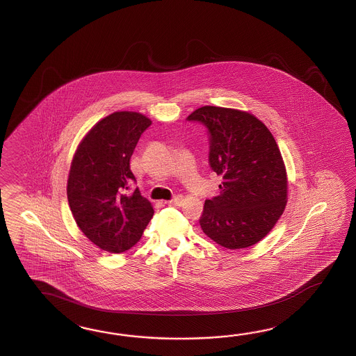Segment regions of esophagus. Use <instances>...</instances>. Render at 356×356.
Instances as JSON below:
<instances>
[{
  "label": "esophagus",
  "mask_w": 356,
  "mask_h": 356,
  "mask_svg": "<svg viewBox=\"0 0 356 356\" xmlns=\"http://www.w3.org/2000/svg\"><path fill=\"white\" fill-rule=\"evenodd\" d=\"M181 202H183V198L181 196L175 197L170 201H165V204H172V206H181Z\"/></svg>",
  "instance_id": "esophagus-1"
}]
</instances>
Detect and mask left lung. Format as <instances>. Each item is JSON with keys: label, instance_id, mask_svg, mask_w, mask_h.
I'll use <instances>...</instances> for the list:
<instances>
[{"label": "left lung", "instance_id": "1", "mask_svg": "<svg viewBox=\"0 0 356 356\" xmlns=\"http://www.w3.org/2000/svg\"><path fill=\"white\" fill-rule=\"evenodd\" d=\"M187 120L209 129V163L222 177L219 196L204 201V234L227 250L256 244L280 219L288 200L286 169L273 134L253 114L232 108L201 106Z\"/></svg>", "mask_w": 356, "mask_h": 356}]
</instances>
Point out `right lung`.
<instances>
[{
  "instance_id": "add662e5",
  "label": "right lung",
  "mask_w": 356,
  "mask_h": 356,
  "mask_svg": "<svg viewBox=\"0 0 356 356\" xmlns=\"http://www.w3.org/2000/svg\"><path fill=\"white\" fill-rule=\"evenodd\" d=\"M152 121L136 112L106 115L83 137L70 168L67 200L77 227L109 253H122L143 236L154 215L138 188L129 159Z\"/></svg>"
}]
</instances>
